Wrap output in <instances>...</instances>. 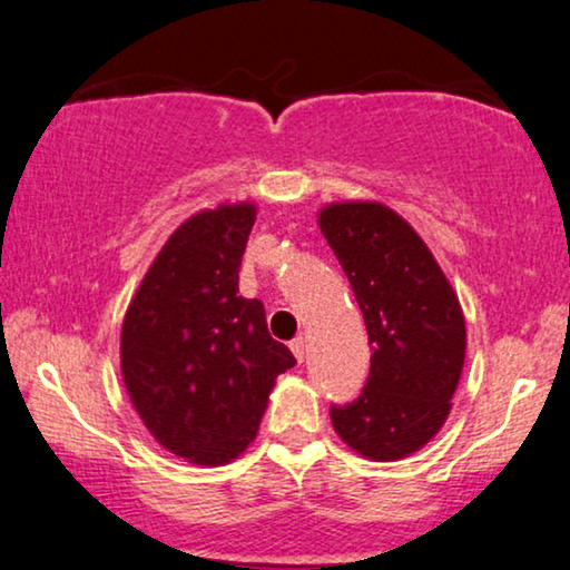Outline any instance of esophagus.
Returning <instances> with one entry per match:
<instances>
[{"label": "esophagus", "mask_w": 570, "mask_h": 570, "mask_svg": "<svg viewBox=\"0 0 570 570\" xmlns=\"http://www.w3.org/2000/svg\"><path fill=\"white\" fill-rule=\"evenodd\" d=\"M288 346H292V354L296 356V362H304V358H307V341H304L302 338V335H299V338H294L292 343H288Z\"/></svg>", "instance_id": "34e87169"}]
</instances>
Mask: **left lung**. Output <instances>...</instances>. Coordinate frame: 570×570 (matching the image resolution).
Segmentation results:
<instances>
[{
	"label": "left lung",
	"instance_id": "1",
	"mask_svg": "<svg viewBox=\"0 0 570 570\" xmlns=\"http://www.w3.org/2000/svg\"><path fill=\"white\" fill-rule=\"evenodd\" d=\"M320 229L362 307L372 364L354 403L331 405L338 436L392 462L442 429L464 364V317L434 255L411 224L372 202L331 204Z\"/></svg>",
	"mask_w": 570,
	"mask_h": 570
}]
</instances>
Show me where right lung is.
Listing matches in <instances>:
<instances>
[{
	"instance_id": "1",
	"label": "right lung",
	"mask_w": 570,
	"mask_h": 570,
	"mask_svg": "<svg viewBox=\"0 0 570 570\" xmlns=\"http://www.w3.org/2000/svg\"><path fill=\"white\" fill-rule=\"evenodd\" d=\"M253 204L219 206L175 229L128 304L121 372L165 449L224 464L253 442L278 374L296 364L266 309L237 292Z\"/></svg>"
}]
</instances>
